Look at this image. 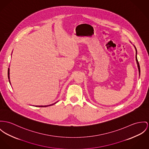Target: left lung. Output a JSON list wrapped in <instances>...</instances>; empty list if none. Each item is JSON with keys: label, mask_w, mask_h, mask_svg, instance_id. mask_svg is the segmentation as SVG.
Here are the masks:
<instances>
[{"label": "left lung", "mask_w": 149, "mask_h": 149, "mask_svg": "<svg viewBox=\"0 0 149 149\" xmlns=\"http://www.w3.org/2000/svg\"><path fill=\"white\" fill-rule=\"evenodd\" d=\"M134 47L136 49V61H137V64L138 69V71H139V75H140V67H139V64L138 63V61L137 60V49H136V46H134Z\"/></svg>", "instance_id": "1"}]
</instances>
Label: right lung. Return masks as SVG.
Wrapping results in <instances>:
<instances>
[{
	"mask_svg": "<svg viewBox=\"0 0 149 149\" xmlns=\"http://www.w3.org/2000/svg\"><path fill=\"white\" fill-rule=\"evenodd\" d=\"M8 79H9V81H10V83L11 84V82H10V68H8ZM58 102H57L56 103H53L52 104H50V105H36L35 107H49V106H51V105H53L54 104H55L56 103H57Z\"/></svg>",
	"mask_w": 149,
	"mask_h": 149,
	"instance_id": "add662e5",
	"label": "right lung"
}]
</instances>
